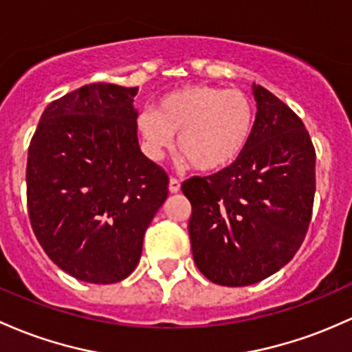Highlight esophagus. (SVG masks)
Segmentation results:
<instances>
[{"label": "esophagus", "instance_id": "34e87169", "mask_svg": "<svg viewBox=\"0 0 352 352\" xmlns=\"http://www.w3.org/2000/svg\"><path fill=\"white\" fill-rule=\"evenodd\" d=\"M168 190H170V194H177V192H180V182H179V180L170 179Z\"/></svg>", "mask_w": 352, "mask_h": 352}]
</instances>
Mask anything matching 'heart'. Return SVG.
<instances>
[{"instance_id": "b5f03b06", "label": "heart", "mask_w": 352, "mask_h": 352, "mask_svg": "<svg viewBox=\"0 0 352 352\" xmlns=\"http://www.w3.org/2000/svg\"><path fill=\"white\" fill-rule=\"evenodd\" d=\"M256 111L241 90L187 85L158 100L155 110L137 117L146 155L160 160L177 135V152L199 172L232 165L252 137Z\"/></svg>"}]
</instances>
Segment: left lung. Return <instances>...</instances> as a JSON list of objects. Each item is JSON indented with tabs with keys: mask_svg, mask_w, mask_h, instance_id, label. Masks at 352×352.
<instances>
[{
	"mask_svg": "<svg viewBox=\"0 0 352 352\" xmlns=\"http://www.w3.org/2000/svg\"><path fill=\"white\" fill-rule=\"evenodd\" d=\"M252 137L229 167L182 184L192 254L214 284L242 287L283 269L302 244L316 192V150L294 111L252 85Z\"/></svg>",
	"mask_w": 352,
	"mask_h": 352,
	"instance_id": "left-lung-1",
	"label": "left lung"
}]
</instances>
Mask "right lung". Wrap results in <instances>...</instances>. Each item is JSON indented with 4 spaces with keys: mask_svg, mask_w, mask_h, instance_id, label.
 <instances>
[{
    "mask_svg": "<svg viewBox=\"0 0 352 352\" xmlns=\"http://www.w3.org/2000/svg\"><path fill=\"white\" fill-rule=\"evenodd\" d=\"M138 88L85 85L45 108L28 148L26 200L46 256L75 279L113 284L142 256L168 175L142 153Z\"/></svg>",
    "mask_w": 352,
    "mask_h": 352,
    "instance_id": "obj_1",
    "label": "right lung"
}]
</instances>
